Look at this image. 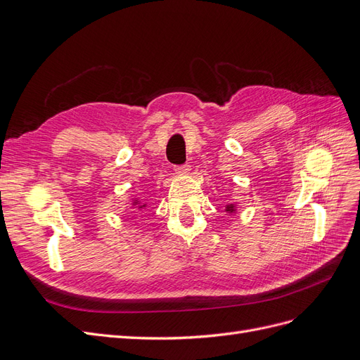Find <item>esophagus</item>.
Returning a JSON list of instances; mask_svg holds the SVG:
<instances>
[{
	"mask_svg": "<svg viewBox=\"0 0 360 360\" xmlns=\"http://www.w3.org/2000/svg\"><path fill=\"white\" fill-rule=\"evenodd\" d=\"M176 174L177 176H186V174L191 171V167L189 165H181V167H176Z\"/></svg>",
	"mask_w": 360,
	"mask_h": 360,
	"instance_id": "34e87169",
	"label": "esophagus"
}]
</instances>
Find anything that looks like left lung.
Returning <instances> with one entry per match:
<instances>
[{
    "label": "left lung",
    "instance_id": "1",
    "mask_svg": "<svg viewBox=\"0 0 360 360\" xmlns=\"http://www.w3.org/2000/svg\"><path fill=\"white\" fill-rule=\"evenodd\" d=\"M225 212L230 213V214H236V212H237L236 204H226L225 205Z\"/></svg>",
    "mask_w": 360,
    "mask_h": 360
}]
</instances>
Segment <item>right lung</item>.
<instances>
[{
  "mask_svg": "<svg viewBox=\"0 0 360 360\" xmlns=\"http://www.w3.org/2000/svg\"><path fill=\"white\" fill-rule=\"evenodd\" d=\"M132 205H134V209L136 207L138 210H143V209H146V207H147V202H141L139 198H134L132 200Z\"/></svg>",
  "mask_w": 360,
  "mask_h": 360,
  "instance_id": "right-lung-1",
  "label": "right lung"
}]
</instances>
